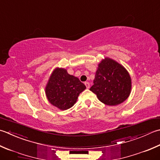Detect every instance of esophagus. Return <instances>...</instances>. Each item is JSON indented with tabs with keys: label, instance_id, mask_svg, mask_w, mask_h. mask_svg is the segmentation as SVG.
Returning <instances> with one entry per match:
<instances>
[{
	"label": "esophagus",
	"instance_id": "1",
	"mask_svg": "<svg viewBox=\"0 0 160 160\" xmlns=\"http://www.w3.org/2000/svg\"><path fill=\"white\" fill-rule=\"evenodd\" d=\"M84 84H85V86H86V87H87V89L89 88V87H90V84H89V82H84Z\"/></svg>",
	"mask_w": 160,
	"mask_h": 160
}]
</instances>
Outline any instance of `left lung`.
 <instances>
[{"label":"left lung","mask_w":160,"mask_h":160,"mask_svg":"<svg viewBox=\"0 0 160 160\" xmlns=\"http://www.w3.org/2000/svg\"><path fill=\"white\" fill-rule=\"evenodd\" d=\"M90 90L104 104L117 105L129 96L131 78L123 66L113 59L105 58L98 64Z\"/></svg>","instance_id":"obj_1"}]
</instances>
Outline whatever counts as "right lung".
Segmentation results:
<instances>
[{"label":"right lung","mask_w":160,"mask_h":160,"mask_svg":"<svg viewBox=\"0 0 160 160\" xmlns=\"http://www.w3.org/2000/svg\"><path fill=\"white\" fill-rule=\"evenodd\" d=\"M85 89L78 78L71 76L64 68H56L47 84L46 93L52 105L65 110L76 103L78 96Z\"/></svg>","instance_id":"right-lung-1"}]
</instances>
